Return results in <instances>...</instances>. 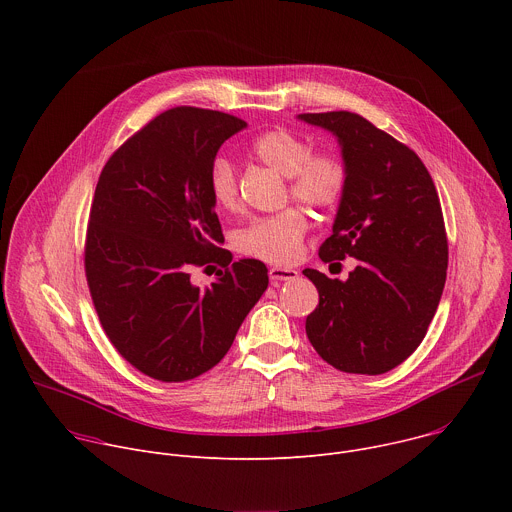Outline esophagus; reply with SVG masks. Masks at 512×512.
Here are the masks:
<instances>
[{
	"label": "esophagus",
	"mask_w": 512,
	"mask_h": 512,
	"mask_svg": "<svg viewBox=\"0 0 512 512\" xmlns=\"http://www.w3.org/2000/svg\"><path fill=\"white\" fill-rule=\"evenodd\" d=\"M298 277V271L296 269H289V267H271L269 269V279L273 283H279V281H291Z\"/></svg>",
	"instance_id": "esophagus-1"
}]
</instances>
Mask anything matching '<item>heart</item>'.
Returning a JSON list of instances; mask_svg holds the SVG:
<instances>
[{"instance_id": "heart-1", "label": "heart", "mask_w": 512, "mask_h": 512, "mask_svg": "<svg viewBox=\"0 0 512 512\" xmlns=\"http://www.w3.org/2000/svg\"><path fill=\"white\" fill-rule=\"evenodd\" d=\"M251 154L263 166L285 176L289 194L308 206H332L342 194V164L330 154H310L308 143L296 133L285 129L267 131L253 141ZM208 188L212 200L221 208L237 206V172L227 158L218 156L210 164ZM306 227V216L296 208H287L279 214L257 218L245 227L237 235V249L269 263H289L300 251Z\"/></svg>"}]
</instances>
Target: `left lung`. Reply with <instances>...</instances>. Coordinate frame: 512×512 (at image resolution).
Returning <instances> with one entry per match:
<instances>
[{
    "instance_id": "1",
    "label": "left lung",
    "mask_w": 512,
    "mask_h": 512,
    "mask_svg": "<svg viewBox=\"0 0 512 512\" xmlns=\"http://www.w3.org/2000/svg\"><path fill=\"white\" fill-rule=\"evenodd\" d=\"M298 119L330 131L344 164L320 259L358 261L346 281L304 269L320 294L306 334L338 371L387 373L421 344L442 300L448 239L440 198L417 154L364 117L330 111Z\"/></svg>"
}]
</instances>
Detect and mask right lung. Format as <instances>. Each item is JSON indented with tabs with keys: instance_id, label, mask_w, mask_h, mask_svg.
I'll return each instance as SVG.
<instances>
[{
	"instance_id": "1",
	"label": "right lung",
	"mask_w": 512,
	"mask_h": 512,
	"mask_svg": "<svg viewBox=\"0 0 512 512\" xmlns=\"http://www.w3.org/2000/svg\"><path fill=\"white\" fill-rule=\"evenodd\" d=\"M247 123L196 107L152 119L105 164L87 229L85 271L101 326L137 371L190 381L223 360L267 289L265 263L233 261L208 170ZM222 265L202 290L192 266Z\"/></svg>"
}]
</instances>
